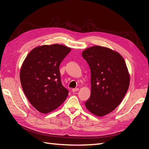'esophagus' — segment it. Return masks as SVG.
Masks as SVG:
<instances>
[{"label":"esophagus","mask_w":149,"mask_h":149,"mask_svg":"<svg viewBox=\"0 0 149 149\" xmlns=\"http://www.w3.org/2000/svg\"><path fill=\"white\" fill-rule=\"evenodd\" d=\"M78 90H79V88H73L72 90V92H76V91H77Z\"/></svg>","instance_id":"obj_1"}]
</instances>
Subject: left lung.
I'll return each instance as SVG.
<instances>
[{"mask_svg": "<svg viewBox=\"0 0 149 149\" xmlns=\"http://www.w3.org/2000/svg\"><path fill=\"white\" fill-rule=\"evenodd\" d=\"M91 71V95L85 106L95 115L102 116L122 102L129 86V72L124 59L118 52L100 46L83 52Z\"/></svg>", "mask_w": 149, "mask_h": 149, "instance_id": "left-lung-1", "label": "left lung"}]
</instances>
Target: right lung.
Returning <instances> with one entry per match:
<instances>
[{"instance_id": "right-lung-1", "label": "right lung", "mask_w": 149, "mask_h": 149, "mask_svg": "<svg viewBox=\"0 0 149 149\" xmlns=\"http://www.w3.org/2000/svg\"><path fill=\"white\" fill-rule=\"evenodd\" d=\"M70 51L59 44L43 45L33 49L24 60L20 74L22 87L38 111H52L67 97L68 90L61 83L59 65Z\"/></svg>"}]
</instances>
